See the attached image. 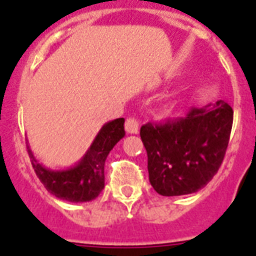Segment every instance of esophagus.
Segmentation results:
<instances>
[{
  "label": "esophagus",
  "instance_id": "34e87169",
  "mask_svg": "<svg viewBox=\"0 0 256 256\" xmlns=\"http://www.w3.org/2000/svg\"><path fill=\"white\" fill-rule=\"evenodd\" d=\"M140 130V123L134 118H128L126 122V130L130 134H137Z\"/></svg>",
  "mask_w": 256,
  "mask_h": 256
}]
</instances>
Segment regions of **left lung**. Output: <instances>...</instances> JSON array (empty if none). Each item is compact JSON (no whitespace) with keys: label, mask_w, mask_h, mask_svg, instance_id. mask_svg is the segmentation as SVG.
<instances>
[{"label":"left lung","mask_w":256,"mask_h":256,"mask_svg":"<svg viewBox=\"0 0 256 256\" xmlns=\"http://www.w3.org/2000/svg\"><path fill=\"white\" fill-rule=\"evenodd\" d=\"M232 122V108L219 100L194 108L177 120L142 126L140 134L154 190L162 196H180L206 186L223 162Z\"/></svg>","instance_id":"left-lung-1"}]
</instances>
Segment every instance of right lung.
Wrapping results in <instances>:
<instances>
[{
  "label": "right lung",
  "instance_id": "right-lung-1",
  "mask_svg": "<svg viewBox=\"0 0 256 256\" xmlns=\"http://www.w3.org/2000/svg\"><path fill=\"white\" fill-rule=\"evenodd\" d=\"M124 136V118L108 122L101 126L82 159L66 169L46 168L38 162L29 144L28 154L36 174L50 194L70 202H87L94 200L105 187L106 158Z\"/></svg>",
  "mask_w": 256,
  "mask_h": 256
}]
</instances>
